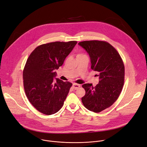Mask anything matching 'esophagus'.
<instances>
[{
  "mask_svg": "<svg viewBox=\"0 0 147 147\" xmlns=\"http://www.w3.org/2000/svg\"><path fill=\"white\" fill-rule=\"evenodd\" d=\"M80 87V85L77 84H73V88H74L75 90H76V89H79Z\"/></svg>",
  "mask_w": 147,
  "mask_h": 147,
  "instance_id": "34e87169",
  "label": "esophagus"
}]
</instances>
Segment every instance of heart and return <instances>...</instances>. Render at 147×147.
<instances>
[{"instance_id": "obj_1", "label": "heart", "mask_w": 147, "mask_h": 147, "mask_svg": "<svg viewBox=\"0 0 147 147\" xmlns=\"http://www.w3.org/2000/svg\"><path fill=\"white\" fill-rule=\"evenodd\" d=\"M78 55H81V54H78Z\"/></svg>"}]
</instances>
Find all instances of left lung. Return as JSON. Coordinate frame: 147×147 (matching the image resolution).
Instances as JSON below:
<instances>
[{
	"instance_id": "left-lung-1",
	"label": "left lung",
	"mask_w": 147,
	"mask_h": 147,
	"mask_svg": "<svg viewBox=\"0 0 147 147\" xmlns=\"http://www.w3.org/2000/svg\"><path fill=\"white\" fill-rule=\"evenodd\" d=\"M78 44L88 53L91 68L99 78L95 87L92 84L82 85L86 92L82 102L89 110L99 113L118 99L124 85V65L117 51L107 42L84 41Z\"/></svg>"
}]
</instances>
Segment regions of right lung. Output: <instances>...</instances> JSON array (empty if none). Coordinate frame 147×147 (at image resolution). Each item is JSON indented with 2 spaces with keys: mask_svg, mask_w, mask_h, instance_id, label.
<instances>
[{
  "mask_svg": "<svg viewBox=\"0 0 147 147\" xmlns=\"http://www.w3.org/2000/svg\"><path fill=\"white\" fill-rule=\"evenodd\" d=\"M77 44L76 41H56L39 45L28 57L23 70V85L29 102L46 115L58 112L62 107L72 84L63 82L55 69L62 66Z\"/></svg>",
  "mask_w": 147,
  "mask_h": 147,
  "instance_id": "1",
  "label": "right lung"
}]
</instances>
